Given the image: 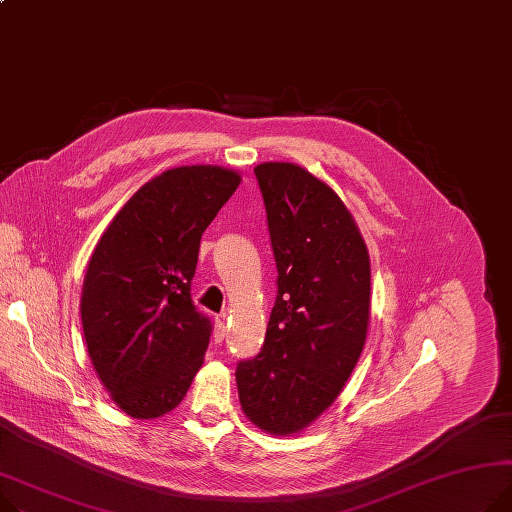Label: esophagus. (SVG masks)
<instances>
[{
    "mask_svg": "<svg viewBox=\"0 0 512 512\" xmlns=\"http://www.w3.org/2000/svg\"><path fill=\"white\" fill-rule=\"evenodd\" d=\"M226 337V323H224V317H216V329H214V339L216 342H222V339Z\"/></svg>",
    "mask_w": 512,
    "mask_h": 512,
    "instance_id": "obj_1",
    "label": "esophagus"
}]
</instances>
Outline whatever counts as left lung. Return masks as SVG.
Masks as SVG:
<instances>
[{"label":"left lung","mask_w":512,"mask_h":512,"mask_svg":"<svg viewBox=\"0 0 512 512\" xmlns=\"http://www.w3.org/2000/svg\"><path fill=\"white\" fill-rule=\"evenodd\" d=\"M278 296L261 352L236 366L247 418L269 434H294L342 393L370 319V259L337 193L292 162L255 166Z\"/></svg>","instance_id":"1"}]
</instances>
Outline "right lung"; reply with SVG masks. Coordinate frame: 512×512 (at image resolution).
Here are the masks:
<instances>
[{"label": "right lung", "mask_w": 512, "mask_h": 512, "mask_svg": "<svg viewBox=\"0 0 512 512\" xmlns=\"http://www.w3.org/2000/svg\"><path fill=\"white\" fill-rule=\"evenodd\" d=\"M241 183L234 170H164L119 210L90 257L80 313L88 356L125 414L160 418L187 395L212 323L195 309L201 234Z\"/></svg>", "instance_id": "add662e5"}]
</instances>
